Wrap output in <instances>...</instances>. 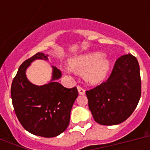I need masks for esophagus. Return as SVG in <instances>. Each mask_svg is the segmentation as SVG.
Wrapping results in <instances>:
<instances>
[{
	"instance_id": "obj_1",
	"label": "esophagus",
	"mask_w": 150,
	"mask_h": 150,
	"mask_svg": "<svg viewBox=\"0 0 150 150\" xmlns=\"http://www.w3.org/2000/svg\"><path fill=\"white\" fill-rule=\"evenodd\" d=\"M77 88H78V91H79V93L80 95H84V94L86 93V90H85V89H83L82 87H81L79 86Z\"/></svg>"
}]
</instances>
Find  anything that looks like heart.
Here are the masks:
<instances>
[{"label":"heart","mask_w":150,"mask_h":150,"mask_svg":"<svg viewBox=\"0 0 150 150\" xmlns=\"http://www.w3.org/2000/svg\"><path fill=\"white\" fill-rule=\"evenodd\" d=\"M70 67L75 72L83 75L85 80L90 84H97L104 79L110 70L109 60L103 57L100 52L83 54L70 61ZM70 68H65L64 71L70 73Z\"/></svg>","instance_id":"heart-1"}]
</instances>
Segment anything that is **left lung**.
I'll return each instance as SVG.
<instances>
[{"label":"left lung","mask_w":150,"mask_h":150,"mask_svg":"<svg viewBox=\"0 0 150 150\" xmlns=\"http://www.w3.org/2000/svg\"><path fill=\"white\" fill-rule=\"evenodd\" d=\"M89 108L96 122L102 125H118L127 120L141 96L139 64L132 54L120 57L110 77L86 92Z\"/></svg>","instance_id":"obj_1"}]
</instances>
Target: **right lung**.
I'll list each match as a JSON object with an SVG mask.
<instances>
[{
	"label": "right lung",
	"instance_id": "add662e5",
	"mask_svg": "<svg viewBox=\"0 0 150 150\" xmlns=\"http://www.w3.org/2000/svg\"><path fill=\"white\" fill-rule=\"evenodd\" d=\"M48 55L37 53L20 65L11 88L15 113L22 127L33 135L45 138L57 136L68 128L77 88L68 89L54 80L61 71L53 67L51 82L43 86L32 84L25 75L26 68L36 59L47 60Z\"/></svg>",
	"mask_w": 150,
	"mask_h": 150
}]
</instances>
